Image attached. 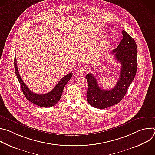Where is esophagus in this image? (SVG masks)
<instances>
[{
    "mask_svg": "<svg viewBox=\"0 0 155 155\" xmlns=\"http://www.w3.org/2000/svg\"><path fill=\"white\" fill-rule=\"evenodd\" d=\"M75 72H76V74L78 75H82L85 72V68L84 67H83V66H81V65L79 66V67H78L75 70Z\"/></svg>",
    "mask_w": 155,
    "mask_h": 155,
    "instance_id": "1",
    "label": "esophagus"
}]
</instances>
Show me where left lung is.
<instances>
[{
    "mask_svg": "<svg viewBox=\"0 0 155 155\" xmlns=\"http://www.w3.org/2000/svg\"><path fill=\"white\" fill-rule=\"evenodd\" d=\"M115 59L121 64L119 80L111 90H102L99 86L96 78L87 74V101L92 107L103 109L119 103L127 93L129 85L135 78L137 68V52L135 40L123 31V39L114 50Z\"/></svg>",
    "mask_w": 155,
    "mask_h": 155,
    "instance_id": "8db88e82",
    "label": "left lung"
}]
</instances>
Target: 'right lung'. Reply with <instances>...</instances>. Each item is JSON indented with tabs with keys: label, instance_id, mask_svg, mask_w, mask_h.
<instances>
[{
	"label": "right lung",
	"instance_id": "add662e5",
	"mask_svg": "<svg viewBox=\"0 0 155 155\" xmlns=\"http://www.w3.org/2000/svg\"><path fill=\"white\" fill-rule=\"evenodd\" d=\"M14 65L15 74L21 86L22 91L26 98L32 103L42 107H50L58 102L62 96V91L66 83L72 77V73H69L67 75L64 76L51 91L47 94H38L31 91L22 80L18 69L16 56H15Z\"/></svg>",
	"mask_w": 155,
	"mask_h": 155
}]
</instances>
